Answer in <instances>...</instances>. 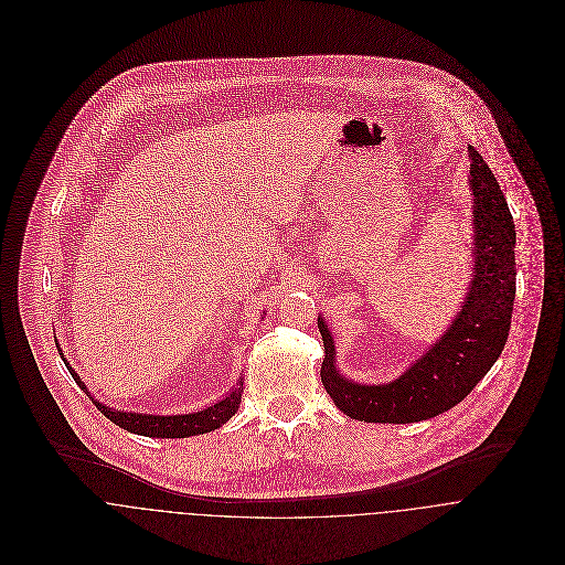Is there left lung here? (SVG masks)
Instances as JSON below:
<instances>
[{"mask_svg":"<svg viewBox=\"0 0 565 565\" xmlns=\"http://www.w3.org/2000/svg\"><path fill=\"white\" fill-rule=\"evenodd\" d=\"M475 195V274L468 296L450 328L404 372L385 385H359L334 365V341L322 332V383L348 417L376 424H411L435 417L461 403L500 356L515 300V224L498 180L470 146Z\"/></svg>","mask_w":565,"mask_h":565,"instance_id":"obj_1","label":"left lung"}]
</instances>
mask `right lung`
<instances>
[{"label":"right lung","mask_w":565,"mask_h":565,"mask_svg":"<svg viewBox=\"0 0 565 565\" xmlns=\"http://www.w3.org/2000/svg\"><path fill=\"white\" fill-rule=\"evenodd\" d=\"M65 365L70 367L67 361H65ZM70 374L81 385L82 392H86V385L82 383L81 376L72 367H70ZM242 394L243 383L239 381L237 387L224 401L211 404L204 411L184 413V415L128 413V411H115V408H110L99 401H93V398L90 401L99 408V413H104L113 424H117L119 428H124L128 433H137V435H146V437H162V439H180V437H191V435H204V433H211V430L220 428L222 424H226L237 413L239 403H242Z\"/></svg>","instance_id":"add662e5"}]
</instances>
